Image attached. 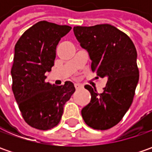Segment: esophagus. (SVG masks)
<instances>
[{
	"mask_svg": "<svg viewBox=\"0 0 152 152\" xmlns=\"http://www.w3.org/2000/svg\"><path fill=\"white\" fill-rule=\"evenodd\" d=\"M74 86H75V89H76V90H81V89L84 88V85H80V84H75Z\"/></svg>",
	"mask_w": 152,
	"mask_h": 152,
	"instance_id": "obj_1",
	"label": "esophagus"
}]
</instances>
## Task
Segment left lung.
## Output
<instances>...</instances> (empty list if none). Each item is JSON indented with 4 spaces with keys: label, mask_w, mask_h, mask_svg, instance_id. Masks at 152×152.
Returning a JSON list of instances; mask_svg holds the SVG:
<instances>
[{
    "label": "left lung",
    "mask_w": 152,
    "mask_h": 152,
    "mask_svg": "<svg viewBox=\"0 0 152 152\" xmlns=\"http://www.w3.org/2000/svg\"><path fill=\"white\" fill-rule=\"evenodd\" d=\"M73 32L91 59L97 78H107L102 94L86 85L91 100L81 114L89 127L107 130L117 125L130 107L139 81L137 51L125 33L110 24L75 26Z\"/></svg>",
    "instance_id": "8db88e82"
}]
</instances>
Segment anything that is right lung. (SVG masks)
<instances>
[{
  "label": "right lung",
  "mask_w": 152,
  "mask_h": 152,
  "mask_svg": "<svg viewBox=\"0 0 152 152\" xmlns=\"http://www.w3.org/2000/svg\"><path fill=\"white\" fill-rule=\"evenodd\" d=\"M71 28L40 21L28 28L15 45L12 90L24 121L39 130L59 124L63 106L75 91L69 81L61 86L45 82V73L54 65L56 45Z\"/></svg>",
  "instance_id": "1"
}]
</instances>
